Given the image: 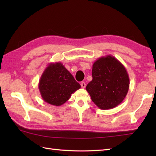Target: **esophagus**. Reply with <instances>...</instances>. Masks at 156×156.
<instances>
[{
    "mask_svg": "<svg viewBox=\"0 0 156 156\" xmlns=\"http://www.w3.org/2000/svg\"><path fill=\"white\" fill-rule=\"evenodd\" d=\"M81 87L82 88H84L86 87V83L84 82H81Z\"/></svg>",
    "mask_w": 156,
    "mask_h": 156,
    "instance_id": "esophagus-1",
    "label": "esophagus"
}]
</instances>
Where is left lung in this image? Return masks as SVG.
<instances>
[{"instance_id":"8db88e82","label":"left lung","mask_w":156,"mask_h":156,"mask_svg":"<svg viewBox=\"0 0 156 156\" xmlns=\"http://www.w3.org/2000/svg\"><path fill=\"white\" fill-rule=\"evenodd\" d=\"M92 80L86 89L92 102L102 110L121 103L129 88V77L125 66L117 58L107 55L92 65Z\"/></svg>"}]
</instances>
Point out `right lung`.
<instances>
[{
    "instance_id": "right-lung-1",
    "label": "right lung",
    "mask_w": 156,
    "mask_h": 156,
    "mask_svg": "<svg viewBox=\"0 0 156 156\" xmlns=\"http://www.w3.org/2000/svg\"><path fill=\"white\" fill-rule=\"evenodd\" d=\"M80 87V84L61 62L49 63L43 72L38 84L43 100L57 107L64 104L71 97V94Z\"/></svg>"
}]
</instances>
